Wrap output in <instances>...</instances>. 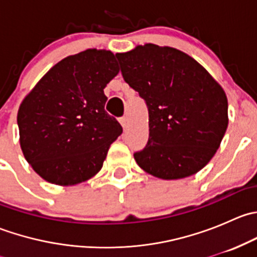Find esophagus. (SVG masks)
Instances as JSON below:
<instances>
[{"mask_svg": "<svg viewBox=\"0 0 257 257\" xmlns=\"http://www.w3.org/2000/svg\"><path fill=\"white\" fill-rule=\"evenodd\" d=\"M119 121H120L121 126H123L124 129H125L126 126H128V119H126L125 116H123V118H120V119H119Z\"/></svg>", "mask_w": 257, "mask_h": 257, "instance_id": "34e87169", "label": "esophagus"}]
</instances>
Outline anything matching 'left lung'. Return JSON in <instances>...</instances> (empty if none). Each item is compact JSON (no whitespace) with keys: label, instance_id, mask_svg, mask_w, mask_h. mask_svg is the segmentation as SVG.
<instances>
[{"label":"left lung","instance_id":"left-lung-1","mask_svg":"<svg viewBox=\"0 0 257 257\" xmlns=\"http://www.w3.org/2000/svg\"><path fill=\"white\" fill-rule=\"evenodd\" d=\"M123 78L147 102L149 141L137 164L163 180L200 172L221 144L229 124L221 85L180 49L139 45L116 53Z\"/></svg>","mask_w":257,"mask_h":257}]
</instances>
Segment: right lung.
I'll list each match as a JSON object with an SVG mask.
<instances>
[{
    "label": "right lung",
    "mask_w": 257,
    "mask_h": 257,
    "mask_svg": "<svg viewBox=\"0 0 257 257\" xmlns=\"http://www.w3.org/2000/svg\"><path fill=\"white\" fill-rule=\"evenodd\" d=\"M118 73L113 52L85 49L54 64L23 98L17 113L20 145L41 178L77 185L102 169L123 132L104 110V88Z\"/></svg>",
    "instance_id": "obj_1"
}]
</instances>
